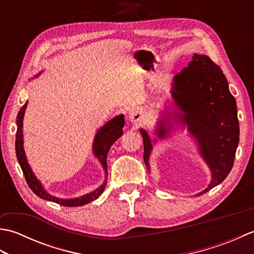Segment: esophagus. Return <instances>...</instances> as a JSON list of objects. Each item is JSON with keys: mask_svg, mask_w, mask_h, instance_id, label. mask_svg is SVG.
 I'll return each instance as SVG.
<instances>
[{"mask_svg": "<svg viewBox=\"0 0 254 254\" xmlns=\"http://www.w3.org/2000/svg\"><path fill=\"white\" fill-rule=\"evenodd\" d=\"M128 119H130L131 122L139 123V122L142 121V119H143V112H142V110L139 109L138 107L132 108V109H130V111H128Z\"/></svg>", "mask_w": 254, "mask_h": 254, "instance_id": "1", "label": "esophagus"}]
</instances>
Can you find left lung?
I'll return each instance as SVG.
<instances>
[{"label": "left lung", "mask_w": 254, "mask_h": 254, "mask_svg": "<svg viewBox=\"0 0 254 254\" xmlns=\"http://www.w3.org/2000/svg\"><path fill=\"white\" fill-rule=\"evenodd\" d=\"M171 96L178 111L174 117L167 115L160 119L155 133L159 138L168 135L174 126L171 118L174 122L187 127L212 172L208 187L197 194L201 195L222 183L234 166L239 143L236 99L230 94L222 68L207 56L196 53L188 66L175 75ZM139 132L144 142V161L149 169L152 139L144 128Z\"/></svg>", "instance_id": "obj_1"}]
</instances>
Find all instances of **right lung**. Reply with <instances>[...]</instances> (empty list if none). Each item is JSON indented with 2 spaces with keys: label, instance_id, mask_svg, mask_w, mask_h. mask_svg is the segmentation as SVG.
<instances>
[{
  "label": "right lung",
  "instance_id": "1",
  "mask_svg": "<svg viewBox=\"0 0 254 254\" xmlns=\"http://www.w3.org/2000/svg\"><path fill=\"white\" fill-rule=\"evenodd\" d=\"M27 107V102L20 108V110L17 115V120H16V124H17V132H16V139H15V149H16V156H17V160L20 165V168L23 170V174L25 176V179L28 183L29 188L32 190L37 196H39L40 198H44L46 201H50V202H55L58 204H61L63 206H68V207H74V206H82V205L88 204L94 199L98 198L101 193L104 192L106 185H107V177H108V170H107V155L108 152H109L110 147L112 146V144L115 143L117 139L120 137L123 131L122 127H124V117L123 115L117 116L116 118L111 119L110 121H108L106 124H104V127H101L98 131H97L95 139H94V144H93V152L95 157L98 158L100 161V164L102 165L106 172V179L104 183L98 188L94 190L93 192H90L88 194H85V195L76 197V198H68V199H63V198H59L56 196H52L51 194L48 193L40 181L37 179L36 176L32 172L30 166L27 161L26 155H25V150H24V141H23V120H24V115H25V110Z\"/></svg>",
  "mask_w": 254,
  "mask_h": 254
}]
</instances>
